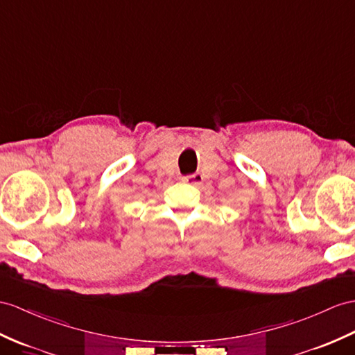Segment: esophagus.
I'll list each match as a JSON object with an SVG mask.
<instances>
[{"label":"esophagus","mask_w":355,"mask_h":355,"mask_svg":"<svg viewBox=\"0 0 355 355\" xmlns=\"http://www.w3.org/2000/svg\"><path fill=\"white\" fill-rule=\"evenodd\" d=\"M184 182H187V184H189V185H200L202 184V180H203V176L200 175V173H193V175H189V176H185L184 179Z\"/></svg>","instance_id":"34e87169"}]
</instances>
